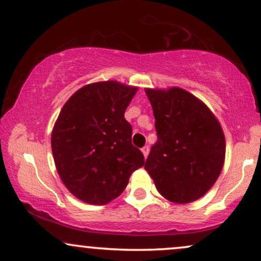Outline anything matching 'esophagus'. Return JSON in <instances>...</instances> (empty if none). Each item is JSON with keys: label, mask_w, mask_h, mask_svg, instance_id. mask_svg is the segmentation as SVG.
Returning a JSON list of instances; mask_svg holds the SVG:
<instances>
[{"label": "esophagus", "mask_w": 261, "mask_h": 261, "mask_svg": "<svg viewBox=\"0 0 261 261\" xmlns=\"http://www.w3.org/2000/svg\"><path fill=\"white\" fill-rule=\"evenodd\" d=\"M142 153H143L144 158L148 156V154H149V147L148 146H144L143 148H142Z\"/></svg>", "instance_id": "34e87169"}]
</instances>
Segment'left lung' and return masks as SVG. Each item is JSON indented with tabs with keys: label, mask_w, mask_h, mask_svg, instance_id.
I'll use <instances>...</instances> for the list:
<instances>
[{
	"label": "left lung",
	"mask_w": 261,
	"mask_h": 261,
	"mask_svg": "<svg viewBox=\"0 0 261 261\" xmlns=\"http://www.w3.org/2000/svg\"><path fill=\"white\" fill-rule=\"evenodd\" d=\"M153 107L158 141L144 169L165 199L193 202L222 172L225 137L210 108L180 88L146 89Z\"/></svg>",
	"instance_id": "left-lung-1"
}]
</instances>
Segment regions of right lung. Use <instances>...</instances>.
<instances>
[{"label": "right lung", "mask_w": 261, "mask_h": 261, "mask_svg": "<svg viewBox=\"0 0 261 261\" xmlns=\"http://www.w3.org/2000/svg\"><path fill=\"white\" fill-rule=\"evenodd\" d=\"M137 88L115 81L81 88L55 121L51 150L61 180L77 199L106 204L123 193L144 164L133 146V127L124 113Z\"/></svg>", "instance_id": "add662e5"}]
</instances>
